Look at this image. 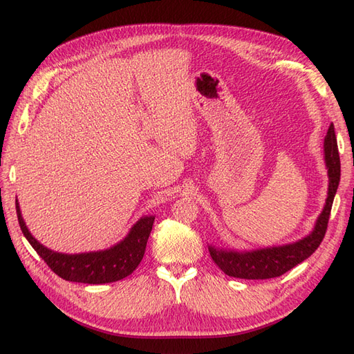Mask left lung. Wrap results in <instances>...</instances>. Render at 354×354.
<instances>
[{"instance_id": "1", "label": "left lung", "mask_w": 354, "mask_h": 354, "mask_svg": "<svg viewBox=\"0 0 354 354\" xmlns=\"http://www.w3.org/2000/svg\"><path fill=\"white\" fill-rule=\"evenodd\" d=\"M324 159L327 174H329V191H327L324 209L320 216H318L311 234L299 240L296 243L257 249V251L251 252H237L230 251V249L225 251V249H216L209 246V252L213 261L216 263V266L223 273L228 274V277L240 279L277 278L291 270L292 267L300 264L301 261H305L308 257H311L315 252V249L320 246L324 239L333 198L341 177V162L333 124H330L324 138Z\"/></svg>"}]
</instances>
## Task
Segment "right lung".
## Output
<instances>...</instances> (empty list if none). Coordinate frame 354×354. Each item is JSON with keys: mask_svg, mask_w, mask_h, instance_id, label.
Returning <instances> with one entry per match:
<instances>
[{"mask_svg": "<svg viewBox=\"0 0 354 354\" xmlns=\"http://www.w3.org/2000/svg\"><path fill=\"white\" fill-rule=\"evenodd\" d=\"M16 213L24 236L41 260L50 267V270L66 281L82 283H108L129 277L142 260L154 222V216H144L135 223L127 237L115 246L105 251L72 255L54 252L40 245L25 225L18 201Z\"/></svg>", "mask_w": 354, "mask_h": 354, "instance_id": "add662e5", "label": "right lung"}]
</instances>
